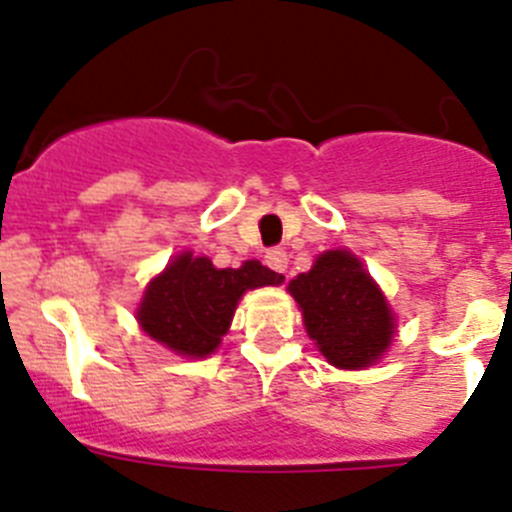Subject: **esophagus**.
<instances>
[{"mask_svg":"<svg viewBox=\"0 0 512 512\" xmlns=\"http://www.w3.org/2000/svg\"><path fill=\"white\" fill-rule=\"evenodd\" d=\"M264 261L269 269L279 271V274H284V271H287V264H289L287 251H284V248H271V251H266Z\"/></svg>","mask_w":512,"mask_h":512,"instance_id":"1","label":"esophagus"}]
</instances>
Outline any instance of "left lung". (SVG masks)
Segmentation results:
<instances>
[{
    "label": "left lung",
    "mask_w": 512,
    "mask_h": 512,
    "mask_svg": "<svg viewBox=\"0 0 512 512\" xmlns=\"http://www.w3.org/2000/svg\"><path fill=\"white\" fill-rule=\"evenodd\" d=\"M307 335L337 368H365L386 353L393 314L386 297L350 251H327L312 271L289 281Z\"/></svg>",
    "instance_id": "left-lung-1"
}]
</instances>
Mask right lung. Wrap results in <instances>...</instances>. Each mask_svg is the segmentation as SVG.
<instances>
[{
	"mask_svg": "<svg viewBox=\"0 0 512 512\" xmlns=\"http://www.w3.org/2000/svg\"><path fill=\"white\" fill-rule=\"evenodd\" d=\"M284 276L259 261L241 269H215L205 256L182 253L147 287L137 312L149 337L177 355L205 358L228 332L238 299L246 289L279 287Z\"/></svg>",
	"mask_w": 512,
	"mask_h": 512,
	"instance_id": "1",
	"label": "right lung"
}]
</instances>
